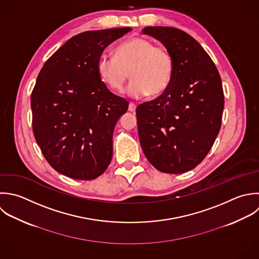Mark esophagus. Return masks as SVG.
Instances as JSON below:
<instances>
[{"label":"esophagus","instance_id":"esophagus-1","mask_svg":"<svg viewBox=\"0 0 259 259\" xmlns=\"http://www.w3.org/2000/svg\"><path fill=\"white\" fill-rule=\"evenodd\" d=\"M128 110H129L130 112H135V110H136V106H135L133 103H130V104H129V108H128Z\"/></svg>","mask_w":259,"mask_h":259}]
</instances>
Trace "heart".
Segmentation results:
<instances>
[{"mask_svg":"<svg viewBox=\"0 0 259 259\" xmlns=\"http://www.w3.org/2000/svg\"><path fill=\"white\" fill-rule=\"evenodd\" d=\"M98 73L113 92H121L132 78L126 94L133 99L149 95L155 97L169 85L175 62L170 52L163 46L154 45L143 37H132L116 48L115 55L102 54L98 59Z\"/></svg>","mask_w":259,"mask_h":259,"instance_id":"heart-1","label":"heart"}]
</instances>
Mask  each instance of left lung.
<instances>
[{
    "label": "left lung",
    "instance_id": "1",
    "mask_svg": "<svg viewBox=\"0 0 259 259\" xmlns=\"http://www.w3.org/2000/svg\"><path fill=\"white\" fill-rule=\"evenodd\" d=\"M175 62L171 81L158 98L136 109L138 135L148 161L159 171L184 174L200 164L221 128L224 93L219 71L191 35L174 27H145Z\"/></svg>",
    "mask_w": 259,
    "mask_h": 259
}]
</instances>
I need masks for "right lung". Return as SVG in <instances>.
Masks as SVG:
<instances>
[{"label": "right lung", "instance_id": "right-lung-1", "mask_svg": "<svg viewBox=\"0 0 259 259\" xmlns=\"http://www.w3.org/2000/svg\"><path fill=\"white\" fill-rule=\"evenodd\" d=\"M131 28L85 31L44 63L31 94L34 137L47 162L74 180L100 177L113 156V132L128 102L109 91L98 70L104 49Z\"/></svg>", "mask_w": 259, "mask_h": 259}]
</instances>
